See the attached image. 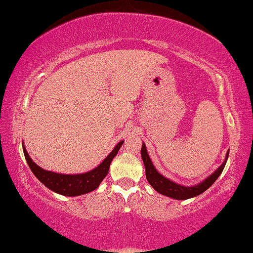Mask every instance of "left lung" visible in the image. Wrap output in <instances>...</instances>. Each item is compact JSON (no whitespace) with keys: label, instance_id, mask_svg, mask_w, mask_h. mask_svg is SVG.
<instances>
[{"label":"left lung","instance_id":"1","mask_svg":"<svg viewBox=\"0 0 253 253\" xmlns=\"http://www.w3.org/2000/svg\"><path fill=\"white\" fill-rule=\"evenodd\" d=\"M141 157L144 167H146L147 179L149 181V184H150L157 192L168 197L175 198V200H188V198L195 197L197 195H200V194L204 193L206 189L210 188L211 186L215 183V180L217 179L218 176L221 175L223 169L225 167L227 157H229V151H227L226 154L225 161L220 166V168H218L214 173H212L210 177L206 178L203 183L196 186H193V187H185V186L178 185L176 183H173V181L167 179V178L164 177L163 175H160V173L156 170L155 166L152 165L150 157H149L147 152L146 144L144 143L142 144L141 148Z\"/></svg>","mask_w":253,"mask_h":253}]
</instances>
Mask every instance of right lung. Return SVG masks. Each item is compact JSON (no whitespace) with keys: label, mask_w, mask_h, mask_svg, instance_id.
Instances as JSON below:
<instances>
[{"label":"right lung","mask_w":253,"mask_h":253,"mask_svg":"<svg viewBox=\"0 0 253 253\" xmlns=\"http://www.w3.org/2000/svg\"><path fill=\"white\" fill-rule=\"evenodd\" d=\"M122 143L123 141L119 142L117 147L112 150L111 154L96 168L88 172L80 173V175H61V173L44 170V169L40 168L38 165L33 163L32 159L29 157L24 146L23 152L31 171L35 173V176L38 178L45 187L60 194V195L78 196L82 195V194L92 192V190L98 187V185L101 184V181L104 179L107 172H109L111 161L117 156Z\"/></svg>","instance_id":"1"}]
</instances>
